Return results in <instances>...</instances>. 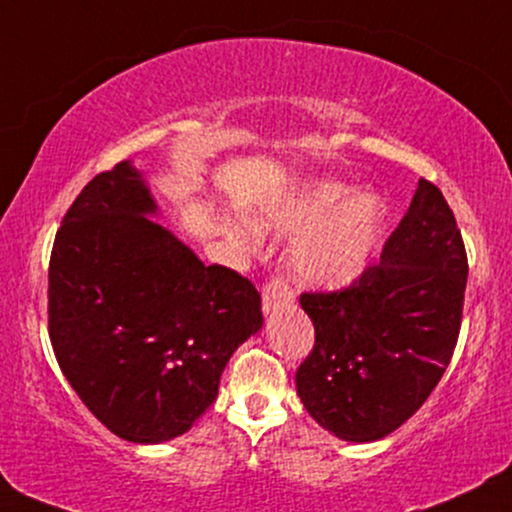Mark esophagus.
I'll return each mask as SVG.
<instances>
[{"mask_svg":"<svg viewBox=\"0 0 512 512\" xmlns=\"http://www.w3.org/2000/svg\"><path fill=\"white\" fill-rule=\"evenodd\" d=\"M293 300H295V293L293 288L288 286V281H283V278H274V281H269L262 290V312L269 314L274 312L276 307H281V304H290Z\"/></svg>","mask_w":512,"mask_h":512,"instance_id":"esophagus-1","label":"esophagus"}]
</instances>
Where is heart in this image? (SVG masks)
Masks as SVG:
<instances>
[{
    "label": "heart",
    "mask_w": 512,
    "mask_h": 512,
    "mask_svg": "<svg viewBox=\"0 0 512 512\" xmlns=\"http://www.w3.org/2000/svg\"><path fill=\"white\" fill-rule=\"evenodd\" d=\"M262 222L300 231L293 267L316 288H345L371 267L383 243L387 205L375 191H352L335 179H312L264 210Z\"/></svg>",
    "instance_id": "obj_1"
}]
</instances>
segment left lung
I'll use <instances>...</instances> for the list:
<instances>
[{"instance_id":"left-lung-1","label":"left lung","mask_w":512,"mask_h":512,"mask_svg":"<svg viewBox=\"0 0 512 512\" xmlns=\"http://www.w3.org/2000/svg\"><path fill=\"white\" fill-rule=\"evenodd\" d=\"M468 257L454 212L428 179L380 262L340 293H304L314 349L297 394L323 430L375 442L406 423L435 390L461 331Z\"/></svg>"}]
</instances>
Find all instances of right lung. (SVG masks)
<instances>
[{"mask_svg":"<svg viewBox=\"0 0 512 512\" xmlns=\"http://www.w3.org/2000/svg\"><path fill=\"white\" fill-rule=\"evenodd\" d=\"M155 215L144 174L122 160L75 198L49 262L58 366L84 406L134 444L191 430L231 354L262 328L248 278L205 267Z\"/></svg>","mask_w":512,"mask_h":512,"instance_id":"1","label":"right lung"}]
</instances>
